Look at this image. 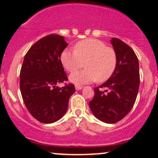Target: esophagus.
Here are the masks:
<instances>
[{
	"instance_id": "obj_1",
	"label": "esophagus",
	"mask_w": 158,
	"mask_h": 158,
	"mask_svg": "<svg viewBox=\"0 0 158 158\" xmlns=\"http://www.w3.org/2000/svg\"><path fill=\"white\" fill-rule=\"evenodd\" d=\"M82 88H83V87L82 86H80V85H76V87H75L76 90H77L82 89Z\"/></svg>"
}]
</instances>
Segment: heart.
Segmentation results:
<instances>
[{
	"label": "heart",
	"mask_w": 158,
	"mask_h": 158,
	"mask_svg": "<svg viewBox=\"0 0 158 158\" xmlns=\"http://www.w3.org/2000/svg\"><path fill=\"white\" fill-rule=\"evenodd\" d=\"M74 50L65 49L61 54V62L69 73L84 65L86 69L70 76V81L76 85L85 84L97 80L104 82L113 75L117 68L115 50L99 40L88 39L79 41Z\"/></svg>",
	"instance_id": "obj_1"
}]
</instances>
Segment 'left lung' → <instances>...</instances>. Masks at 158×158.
<instances>
[{"label":"left lung","instance_id":"8db88e82","mask_svg":"<svg viewBox=\"0 0 158 158\" xmlns=\"http://www.w3.org/2000/svg\"><path fill=\"white\" fill-rule=\"evenodd\" d=\"M110 43L117 53V68L109 79L94 88L89 107L100 121L116 123L135 105L139 86V61L134 50L123 41L113 38ZM100 88L106 90L102 92Z\"/></svg>","mask_w":158,"mask_h":158}]
</instances>
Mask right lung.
Here are the masks:
<instances>
[{"label":"right lung","mask_w":158,"mask_h":158,"mask_svg":"<svg viewBox=\"0 0 158 158\" xmlns=\"http://www.w3.org/2000/svg\"><path fill=\"white\" fill-rule=\"evenodd\" d=\"M68 44L63 36L50 34L36 41L23 59L20 73L21 96L29 112L41 123L60 119L76 91L71 83L57 86L68 80L60 59Z\"/></svg>","instance_id":"add662e5"}]
</instances>
